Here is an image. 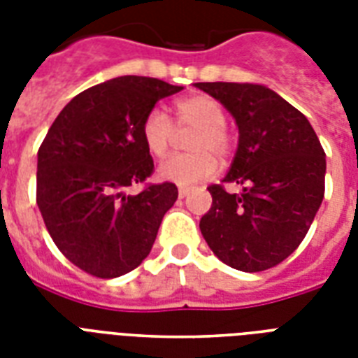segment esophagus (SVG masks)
<instances>
[{
	"label": "esophagus",
	"mask_w": 358,
	"mask_h": 358,
	"mask_svg": "<svg viewBox=\"0 0 358 358\" xmlns=\"http://www.w3.org/2000/svg\"><path fill=\"white\" fill-rule=\"evenodd\" d=\"M189 187H178V196L180 199H184V196L189 195Z\"/></svg>",
	"instance_id": "34e87169"
}]
</instances>
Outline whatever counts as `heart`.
<instances>
[{"mask_svg":"<svg viewBox=\"0 0 358 358\" xmlns=\"http://www.w3.org/2000/svg\"><path fill=\"white\" fill-rule=\"evenodd\" d=\"M180 128L196 129L189 141L191 154L169 157L157 169L159 178L178 185H193L212 178L217 173V157H227L232 152L234 141L227 129V115L221 103L204 94L185 96L176 102ZM141 135L146 150L154 157H165L171 150L174 126L169 115L159 108L146 113Z\"/></svg>","mask_w":358,"mask_h":358,"instance_id":"obj_1","label":"heart"}]
</instances>
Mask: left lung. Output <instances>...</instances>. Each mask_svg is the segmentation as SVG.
I'll return each mask as SVG.
<instances>
[{
	"instance_id": "8db88e82",
	"label": "left lung",
	"mask_w": 358,
	"mask_h": 358,
	"mask_svg": "<svg viewBox=\"0 0 358 358\" xmlns=\"http://www.w3.org/2000/svg\"><path fill=\"white\" fill-rule=\"evenodd\" d=\"M223 103L239 129L227 184L208 187L201 232L213 255L245 273L275 267L305 239L325 193V152L308 119L255 83H195Z\"/></svg>"
}]
</instances>
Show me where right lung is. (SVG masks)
Returning a JSON list of instances; mask_svg holds the SVG:
<instances>
[{
	"label": "right lung",
	"mask_w": 358,
	"mask_h": 358,
	"mask_svg": "<svg viewBox=\"0 0 358 358\" xmlns=\"http://www.w3.org/2000/svg\"><path fill=\"white\" fill-rule=\"evenodd\" d=\"M182 89L143 76L103 81L72 98L42 141L36 204L57 249L92 277L139 266L178 199L171 182L124 189L154 171L141 135L146 113Z\"/></svg>",
	"instance_id": "1"
}]
</instances>
